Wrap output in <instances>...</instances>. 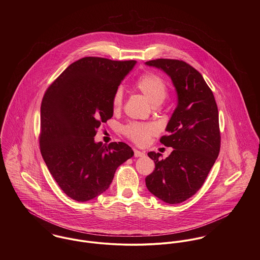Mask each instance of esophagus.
I'll use <instances>...</instances> for the list:
<instances>
[{"mask_svg": "<svg viewBox=\"0 0 260 260\" xmlns=\"http://www.w3.org/2000/svg\"><path fill=\"white\" fill-rule=\"evenodd\" d=\"M134 156L136 157V158H138V157H143V156H145V153L144 152H141V151H139V150H134Z\"/></svg>", "mask_w": 260, "mask_h": 260, "instance_id": "esophagus-1", "label": "esophagus"}]
</instances>
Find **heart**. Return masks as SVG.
Segmentation results:
<instances>
[{
  "mask_svg": "<svg viewBox=\"0 0 260 260\" xmlns=\"http://www.w3.org/2000/svg\"><path fill=\"white\" fill-rule=\"evenodd\" d=\"M135 88L141 92L153 106H158L167 97V86L164 80L159 75L146 73L142 75L135 83ZM123 101L122 90H117L112 99V106L118 110ZM125 134L139 145H144L149 138L155 132V128L149 124L132 123L124 128Z\"/></svg>",
  "mask_w": 260,
  "mask_h": 260,
  "instance_id": "b5f03b06",
  "label": "heart"
}]
</instances>
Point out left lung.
Returning a JSON list of instances; mask_svg holds the SVG:
<instances>
[{"instance_id": "1", "label": "left lung", "mask_w": 260, "mask_h": 260, "mask_svg": "<svg viewBox=\"0 0 260 260\" xmlns=\"http://www.w3.org/2000/svg\"><path fill=\"white\" fill-rule=\"evenodd\" d=\"M168 75L177 93V106L160 142L173 151L166 159L154 151L148 156L155 169L145 179L160 200L177 204L203 185L220 150L218 109L202 75L183 61L156 59L145 63Z\"/></svg>"}]
</instances>
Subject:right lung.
<instances>
[{
  "label": "right lung",
  "mask_w": 260,
  "mask_h": 260,
  "mask_svg": "<svg viewBox=\"0 0 260 260\" xmlns=\"http://www.w3.org/2000/svg\"><path fill=\"white\" fill-rule=\"evenodd\" d=\"M136 61L85 57L65 69L41 104L40 149L60 188L79 202L105 192L116 169L134 155L126 143L95 142L113 116L112 99Z\"/></svg>",
  "instance_id": "add662e5"
}]
</instances>
